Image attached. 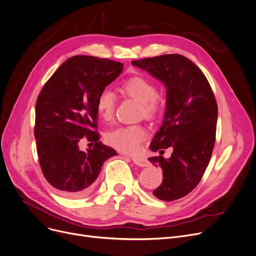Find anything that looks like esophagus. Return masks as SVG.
I'll return each mask as SVG.
<instances>
[{
	"instance_id": "obj_1",
	"label": "esophagus",
	"mask_w": 256,
	"mask_h": 256,
	"mask_svg": "<svg viewBox=\"0 0 256 256\" xmlns=\"http://www.w3.org/2000/svg\"><path fill=\"white\" fill-rule=\"evenodd\" d=\"M132 161L134 164H136L137 166H140V167H148L150 165L148 161L144 158V156H132Z\"/></svg>"
}]
</instances>
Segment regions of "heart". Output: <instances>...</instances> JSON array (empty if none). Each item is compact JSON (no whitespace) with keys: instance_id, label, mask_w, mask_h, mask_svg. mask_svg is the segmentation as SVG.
<instances>
[{"instance_id":"b5f03b06","label":"heart","mask_w":256,"mask_h":256,"mask_svg":"<svg viewBox=\"0 0 256 256\" xmlns=\"http://www.w3.org/2000/svg\"><path fill=\"white\" fill-rule=\"evenodd\" d=\"M120 91L123 95L142 104V114L148 119H152L160 110L156 100V87L152 81L144 76H133L122 84ZM116 100L110 90L100 93L96 100L98 114L104 121H110L114 114ZM146 137V130L140 126H128L110 131L106 140L114 148L127 154H137Z\"/></svg>"}]
</instances>
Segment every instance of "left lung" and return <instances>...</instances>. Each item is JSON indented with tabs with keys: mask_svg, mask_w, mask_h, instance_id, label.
<instances>
[{
	"mask_svg": "<svg viewBox=\"0 0 256 256\" xmlns=\"http://www.w3.org/2000/svg\"><path fill=\"white\" fill-rule=\"evenodd\" d=\"M161 81L166 91L163 124L150 148L163 152L172 148L171 156H150V162L163 170V182L152 194L163 201L178 200L198 184L209 164L215 144L218 104L211 86L188 58L180 54L133 60Z\"/></svg>",
	"mask_w": 256,
	"mask_h": 256,
	"instance_id": "left-lung-1",
	"label": "left lung"
}]
</instances>
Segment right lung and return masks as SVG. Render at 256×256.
<instances>
[{"label":"right lung","instance_id":"right-lung-1","mask_svg":"<svg viewBox=\"0 0 256 256\" xmlns=\"http://www.w3.org/2000/svg\"><path fill=\"white\" fill-rule=\"evenodd\" d=\"M122 70L123 64L108 58L72 56L38 96L34 138L38 163L46 180L66 196H87L104 163L118 154L98 140L96 100ZM83 138L94 142L87 152L78 148Z\"/></svg>","mask_w":256,"mask_h":256}]
</instances>
